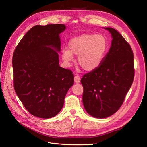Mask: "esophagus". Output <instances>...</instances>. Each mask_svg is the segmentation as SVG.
<instances>
[{"instance_id":"esophagus-1","label":"esophagus","mask_w":147,"mask_h":147,"mask_svg":"<svg viewBox=\"0 0 147 147\" xmlns=\"http://www.w3.org/2000/svg\"><path fill=\"white\" fill-rule=\"evenodd\" d=\"M74 82L76 83V84H78V83H79L80 82V77L78 76V75H75V77H74Z\"/></svg>"}]
</instances>
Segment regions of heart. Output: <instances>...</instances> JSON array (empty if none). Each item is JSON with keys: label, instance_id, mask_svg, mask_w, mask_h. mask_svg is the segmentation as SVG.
<instances>
[{"label": "heart", "instance_id": "b5f03b06", "mask_svg": "<svg viewBox=\"0 0 147 147\" xmlns=\"http://www.w3.org/2000/svg\"><path fill=\"white\" fill-rule=\"evenodd\" d=\"M69 50L62 51V58L67 67L74 61V56H78L77 63L86 72L98 68L107 48L105 38L102 35L83 34L70 39Z\"/></svg>", "mask_w": 147, "mask_h": 147}]
</instances>
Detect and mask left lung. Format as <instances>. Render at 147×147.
Returning <instances> with one entry per match:
<instances>
[{
  "instance_id": "1",
  "label": "left lung",
  "mask_w": 147,
  "mask_h": 147,
  "mask_svg": "<svg viewBox=\"0 0 147 147\" xmlns=\"http://www.w3.org/2000/svg\"><path fill=\"white\" fill-rule=\"evenodd\" d=\"M104 29L112 37L109 52L98 68L81 79L84 109L97 118L109 117L120 108L134 77V55L129 44L117 30Z\"/></svg>"
}]
</instances>
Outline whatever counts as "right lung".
<instances>
[{
  "label": "right lung",
  "instance_id": "right-lung-1",
  "mask_svg": "<svg viewBox=\"0 0 147 147\" xmlns=\"http://www.w3.org/2000/svg\"><path fill=\"white\" fill-rule=\"evenodd\" d=\"M64 24L37 25L22 38L13 53L16 94L28 112L48 119L58 114L74 83V74L59 64V34Z\"/></svg>",
  "mask_w": 147,
  "mask_h": 147
}]
</instances>
